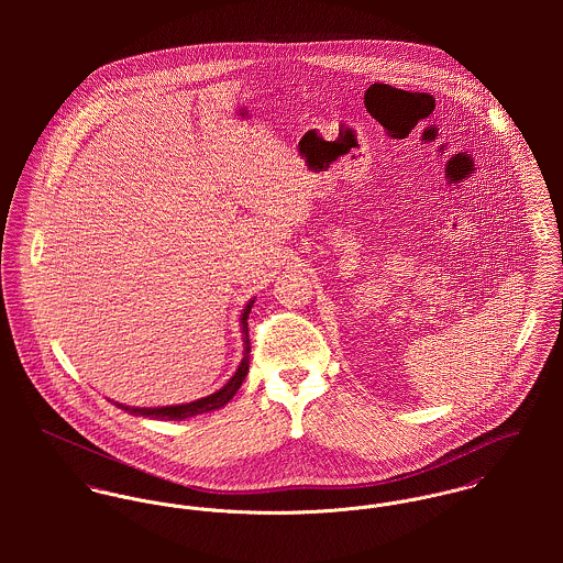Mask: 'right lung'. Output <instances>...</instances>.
<instances>
[{"label":"right lung","mask_w":563,"mask_h":563,"mask_svg":"<svg viewBox=\"0 0 563 563\" xmlns=\"http://www.w3.org/2000/svg\"><path fill=\"white\" fill-rule=\"evenodd\" d=\"M251 306L253 301L244 308L242 312V331H244V357H242L241 366L239 371L234 373V377L214 395L206 397V399H199V401L184 402V405H170V407H128V405H119L128 411H132L134 416H145V418H158V420H184V418H190V416H197V413H206V411H214L219 407H223L225 402L230 401L246 377L249 373V351H251V342H249V327H246V319H249V312H251Z\"/></svg>","instance_id":"right-lung-1"}]
</instances>
